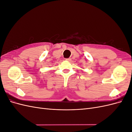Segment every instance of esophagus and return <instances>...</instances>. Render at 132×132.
I'll list each match as a JSON object with an SVG mask.
<instances>
[{"label":"esophagus","instance_id":"1","mask_svg":"<svg viewBox=\"0 0 132 132\" xmlns=\"http://www.w3.org/2000/svg\"><path fill=\"white\" fill-rule=\"evenodd\" d=\"M65 60H66V61H70L71 59L70 58H66Z\"/></svg>","mask_w":132,"mask_h":132}]
</instances>
